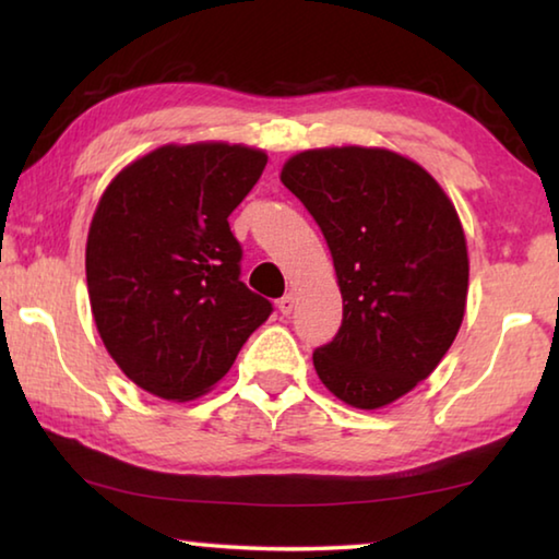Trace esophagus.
<instances>
[{
    "label": "esophagus",
    "mask_w": 559,
    "mask_h": 559,
    "mask_svg": "<svg viewBox=\"0 0 559 559\" xmlns=\"http://www.w3.org/2000/svg\"><path fill=\"white\" fill-rule=\"evenodd\" d=\"M296 293H286V296H283L281 300H278V310H281V313L283 316H290L293 313V310H296Z\"/></svg>",
    "instance_id": "obj_1"
}]
</instances>
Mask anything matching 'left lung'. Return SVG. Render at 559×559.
Returning <instances> with one entry per match:
<instances>
[{"label": "left lung", "instance_id": "left-lung-1", "mask_svg": "<svg viewBox=\"0 0 559 559\" xmlns=\"http://www.w3.org/2000/svg\"><path fill=\"white\" fill-rule=\"evenodd\" d=\"M286 185L325 234L343 325L313 365L355 409H382L437 370L459 335L468 249L456 206L419 163L386 147H316Z\"/></svg>", "mask_w": 559, "mask_h": 559}]
</instances>
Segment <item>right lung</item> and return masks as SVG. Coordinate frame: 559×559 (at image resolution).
I'll use <instances>...</instances> for the list:
<instances>
[{
	"instance_id": "add662e5",
	"label": "right lung",
	"mask_w": 559,
	"mask_h": 559,
	"mask_svg": "<svg viewBox=\"0 0 559 559\" xmlns=\"http://www.w3.org/2000/svg\"><path fill=\"white\" fill-rule=\"evenodd\" d=\"M269 155L167 143L110 179L91 219L86 283L108 355L140 390L189 402L229 372L271 302L239 281L229 214Z\"/></svg>"
}]
</instances>
